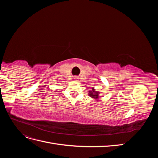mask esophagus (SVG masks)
Returning a JSON list of instances; mask_svg holds the SVG:
<instances>
[{
    "instance_id": "1",
    "label": "esophagus",
    "mask_w": 158,
    "mask_h": 158,
    "mask_svg": "<svg viewBox=\"0 0 158 158\" xmlns=\"http://www.w3.org/2000/svg\"><path fill=\"white\" fill-rule=\"evenodd\" d=\"M78 77H76V76H75V77L74 78V80L75 81H78Z\"/></svg>"
}]
</instances>
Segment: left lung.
<instances>
[{"mask_svg":"<svg viewBox=\"0 0 158 158\" xmlns=\"http://www.w3.org/2000/svg\"><path fill=\"white\" fill-rule=\"evenodd\" d=\"M99 92L98 91H96L94 87H92V90H90L89 92H88V95L90 98H92L93 99H94V100H96L98 99L99 98Z\"/></svg>","mask_w":158,"mask_h":158,"instance_id":"obj_1","label":"left lung"}]
</instances>
